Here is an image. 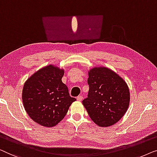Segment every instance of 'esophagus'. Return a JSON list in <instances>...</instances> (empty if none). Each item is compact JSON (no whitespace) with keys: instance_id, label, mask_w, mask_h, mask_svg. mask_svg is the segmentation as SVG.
I'll return each mask as SVG.
<instances>
[{"instance_id":"esophagus-1","label":"esophagus","mask_w":157,"mask_h":157,"mask_svg":"<svg viewBox=\"0 0 157 157\" xmlns=\"http://www.w3.org/2000/svg\"><path fill=\"white\" fill-rule=\"evenodd\" d=\"M82 99H83V97H82V95H79V96L78 97V98H77V100L80 101L82 100Z\"/></svg>"}]
</instances>
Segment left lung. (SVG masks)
<instances>
[{"label":"left lung","instance_id":"left-lung-1","mask_svg":"<svg viewBox=\"0 0 157 157\" xmlns=\"http://www.w3.org/2000/svg\"><path fill=\"white\" fill-rule=\"evenodd\" d=\"M87 98L82 100L92 120L100 127H109L126 113L129 105V90L125 81L109 68L90 70Z\"/></svg>","mask_w":157,"mask_h":157}]
</instances>
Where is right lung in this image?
Instances as JSON below:
<instances>
[{
    "label": "right lung",
    "mask_w": 157,
    "mask_h": 157,
    "mask_svg": "<svg viewBox=\"0 0 157 157\" xmlns=\"http://www.w3.org/2000/svg\"><path fill=\"white\" fill-rule=\"evenodd\" d=\"M63 75V69L48 65L33 75L23 86L22 99L26 112L44 127L57 124L76 100L62 82Z\"/></svg>",
    "instance_id": "obj_1"
}]
</instances>
